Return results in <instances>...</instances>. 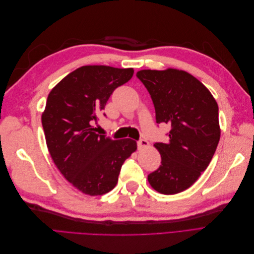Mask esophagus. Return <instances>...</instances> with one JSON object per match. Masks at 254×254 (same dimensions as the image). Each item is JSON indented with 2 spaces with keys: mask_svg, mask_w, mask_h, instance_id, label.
Instances as JSON below:
<instances>
[{
  "mask_svg": "<svg viewBox=\"0 0 254 254\" xmlns=\"http://www.w3.org/2000/svg\"><path fill=\"white\" fill-rule=\"evenodd\" d=\"M148 145H149L148 141L145 140V139H140L139 141H137V148H139V149H143V148L148 147Z\"/></svg>",
  "mask_w": 254,
  "mask_h": 254,
  "instance_id": "obj_1",
  "label": "esophagus"
}]
</instances>
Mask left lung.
<instances>
[{
	"label": "left lung",
	"instance_id": "1",
	"mask_svg": "<svg viewBox=\"0 0 254 254\" xmlns=\"http://www.w3.org/2000/svg\"><path fill=\"white\" fill-rule=\"evenodd\" d=\"M136 77L152 99L157 124L171 127L168 141L155 143L161 165L148 175V181L161 194L180 193L197 181L217 148V103L200 81L184 71L142 70Z\"/></svg>",
	"mask_w": 254,
	"mask_h": 254
}]
</instances>
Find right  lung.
Masks as SVG:
<instances>
[{"label": "right lung", "instance_id": "right-lung-1", "mask_svg": "<svg viewBox=\"0 0 254 254\" xmlns=\"http://www.w3.org/2000/svg\"><path fill=\"white\" fill-rule=\"evenodd\" d=\"M132 75L133 68L84 65L48 96L42 126L50 155L64 178L87 195L113 190L122 165L136 149L135 141L113 140L92 126L113 91Z\"/></svg>", "mask_w": 254, "mask_h": 254}]
</instances>
